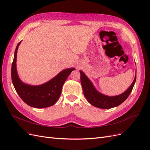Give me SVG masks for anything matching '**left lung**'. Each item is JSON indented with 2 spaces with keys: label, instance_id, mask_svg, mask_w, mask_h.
<instances>
[{
  "label": "left lung",
  "instance_id": "left-lung-1",
  "mask_svg": "<svg viewBox=\"0 0 150 150\" xmlns=\"http://www.w3.org/2000/svg\"><path fill=\"white\" fill-rule=\"evenodd\" d=\"M80 72V80L83 91V94L93 106L101 109H110L122 103L129 97L132 91L136 81V75L135 79L132 85L124 93L115 96H108L99 93L93 86L91 81L88 79L82 71Z\"/></svg>",
  "mask_w": 150,
  "mask_h": 150
}]
</instances>
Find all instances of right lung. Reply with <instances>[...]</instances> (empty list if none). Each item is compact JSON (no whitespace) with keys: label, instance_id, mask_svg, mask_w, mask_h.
Listing matches in <instances>:
<instances>
[{"label":"right lung","instance_id":"add662e5","mask_svg":"<svg viewBox=\"0 0 150 150\" xmlns=\"http://www.w3.org/2000/svg\"><path fill=\"white\" fill-rule=\"evenodd\" d=\"M20 42H18L15 49L11 72L15 89L22 100L30 106L36 108L51 106L57 101L64 82L75 69L64 70L52 80L41 85L31 86L25 84L18 78L16 68V54Z\"/></svg>","mask_w":150,"mask_h":150}]
</instances>
